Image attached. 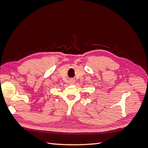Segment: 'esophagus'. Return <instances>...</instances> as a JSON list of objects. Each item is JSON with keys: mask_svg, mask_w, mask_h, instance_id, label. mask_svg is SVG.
I'll return each instance as SVG.
<instances>
[{"mask_svg": "<svg viewBox=\"0 0 148 148\" xmlns=\"http://www.w3.org/2000/svg\"><path fill=\"white\" fill-rule=\"evenodd\" d=\"M75 83V80H73V79H71L70 81V83L71 84H73Z\"/></svg>", "mask_w": 148, "mask_h": 148, "instance_id": "esophagus-1", "label": "esophagus"}]
</instances>
